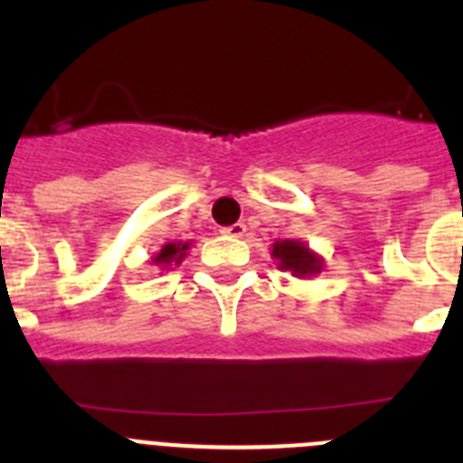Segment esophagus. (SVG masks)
I'll use <instances>...</instances> for the list:
<instances>
[{"label":"esophagus","mask_w":463,"mask_h":463,"mask_svg":"<svg viewBox=\"0 0 463 463\" xmlns=\"http://www.w3.org/2000/svg\"><path fill=\"white\" fill-rule=\"evenodd\" d=\"M222 234L224 236H232V239H241V236L245 234V224L243 222H236V224H232V227H224Z\"/></svg>","instance_id":"esophagus-1"}]
</instances>
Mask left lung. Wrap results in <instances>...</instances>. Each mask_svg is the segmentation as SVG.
I'll return each instance as SVG.
<instances>
[{"mask_svg":"<svg viewBox=\"0 0 463 463\" xmlns=\"http://www.w3.org/2000/svg\"><path fill=\"white\" fill-rule=\"evenodd\" d=\"M273 257L280 261V269H289L297 278L322 271V261L298 241H278L273 245Z\"/></svg>","mask_w":463,"mask_h":463,"instance_id":"left-lung-1","label":"left lung"}]
</instances>
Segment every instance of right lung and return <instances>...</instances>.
Segmentation results:
<instances>
[{
    "label": "right lung",
    "mask_w": 463,
    "mask_h": 463,
    "mask_svg": "<svg viewBox=\"0 0 463 463\" xmlns=\"http://www.w3.org/2000/svg\"><path fill=\"white\" fill-rule=\"evenodd\" d=\"M190 248L187 243H166L162 250L155 257V264H162V267H171V264H181V260L185 257V250Z\"/></svg>",
    "instance_id": "add662e5"
}]
</instances>
